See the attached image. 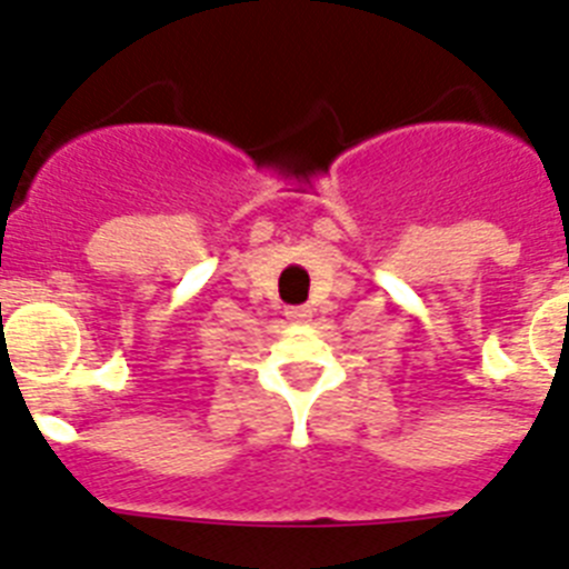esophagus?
I'll list each match as a JSON object with an SVG mask.
<instances>
[{
  "instance_id": "1",
  "label": "esophagus",
  "mask_w": 569,
  "mask_h": 569,
  "mask_svg": "<svg viewBox=\"0 0 569 569\" xmlns=\"http://www.w3.org/2000/svg\"><path fill=\"white\" fill-rule=\"evenodd\" d=\"M286 318L292 323H309V318H312V309L309 307H292L286 309Z\"/></svg>"
}]
</instances>
